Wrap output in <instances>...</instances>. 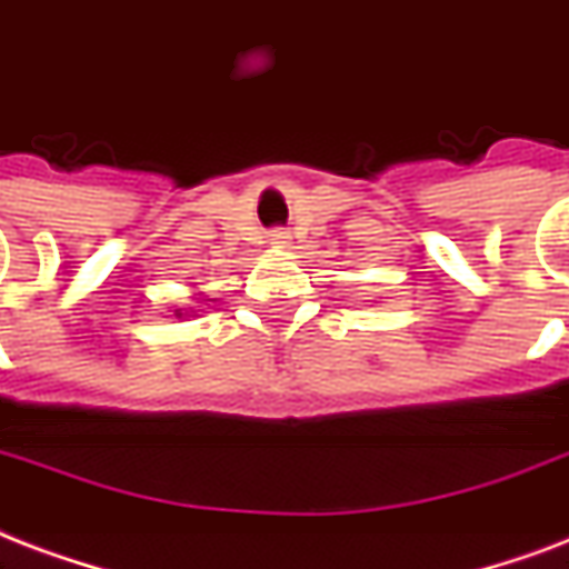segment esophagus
Instances as JSON below:
<instances>
[{
	"label": "esophagus",
	"mask_w": 569,
	"mask_h": 569,
	"mask_svg": "<svg viewBox=\"0 0 569 569\" xmlns=\"http://www.w3.org/2000/svg\"><path fill=\"white\" fill-rule=\"evenodd\" d=\"M270 243L279 246V249H284V246L290 243V231H288V228H272V231H270Z\"/></svg>",
	"instance_id": "esophagus-1"
}]
</instances>
